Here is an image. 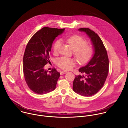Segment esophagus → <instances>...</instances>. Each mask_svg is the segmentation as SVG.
<instances>
[{"instance_id": "obj_1", "label": "esophagus", "mask_w": 128, "mask_h": 128, "mask_svg": "<svg viewBox=\"0 0 128 128\" xmlns=\"http://www.w3.org/2000/svg\"><path fill=\"white\" fill-rule=\"evenodd\" d=\"M67 73V71H62L60 72V74L61 75H63V74H66Z\"/></svg>"}]
</instances>
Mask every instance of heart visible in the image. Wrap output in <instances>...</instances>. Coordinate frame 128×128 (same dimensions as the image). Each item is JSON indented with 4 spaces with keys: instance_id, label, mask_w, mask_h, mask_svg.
<instances>
[{
    "instance_id": "obj_1",
    "label": "heart",
    "mask_w": 128,
    "mask_h": 128,
    "mask_svg": "<svg viewBox=\"0 0 128 128\" xmlns=\"http://www.w3.org/2000/svg\"><path fill=\"white\" fill-rule=\"evenodd\" d=\"M73 50L74 54L78 61L81 63L87 62L92 58L94 50L92 46L86 45V42L82 36L78 35L71 36L67 40ZM62 44L60 40H57L53 46L54 54L58 52ZM57 65L64 70H70L76 64L75 59L67 57H62L57 59Z\"/></svg>"
}]
</instances>
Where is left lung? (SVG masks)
I'll return each instance as SVG.
<instances>
[{
  "label": "left lung",
  "mask_w": 128,
  "mask_h": 128,
  "mask_svg": "<svg viewBox=\"0 0 128 128\" xmlns=\"http://www.w3.org/2000/svg\"><path fill=\"white\" fill-rule=\"evenodd\" d=\"M90 38L94 53L88 62L79 69L84 75L76 78L73 83V90L77 94L89 97L96 94L102 88L109 70V60L107 51L98 35L89 28H80Z\"/></svg>",
  "instance_id": "1"
}]
</instances>
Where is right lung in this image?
Masks as SVG:
<instances>
[{
    "label": "right lung",
    "mask_w": 128,
    "mask_h": 128,
    "mask_svg": "<svg viewBox=\"0 0 128 128\" xmlns=\"http://www.w3.org/2000/svg\"><path fill=\"white\" fill-rule=\"evenodd\" d=\"M65 29L44 27L34 34L28 42L23 57V72L26 82L33 92L43 95L56 88L60 73L55 68L48 74L44 69L50 62L52 42Z\"/></svg>",
    "instance_id": "obj_1"
}]
</instances>
